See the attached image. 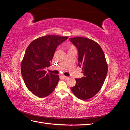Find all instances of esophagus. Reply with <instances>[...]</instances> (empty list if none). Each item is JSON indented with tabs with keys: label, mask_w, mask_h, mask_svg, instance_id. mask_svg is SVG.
I'll use <instances>...</instances> for the list:
<instances>
[{
	"label": "esophagus",
	"mask_w": 130,
	"mask_h": 130,
	"mask_svg": "<svg viewBox=\"0 0 130 130\" xmlns=\"http://www.w3.org/2000/svg\"><path fill=\"white\" fill-rule=\"evenodd\" d=\"M62 78H63V79H68L69 78L68 76H64V75L62 76Z\"/></svg>",
	"instance_id": "esophagus-1"
}]
</instances>
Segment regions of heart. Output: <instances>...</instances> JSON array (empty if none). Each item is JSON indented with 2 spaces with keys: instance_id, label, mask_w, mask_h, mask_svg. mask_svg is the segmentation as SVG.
I'll list each match as a JSON object with an SVG mask.
<instances>
[{
  "instance_id": "b5f03b06",
  "label": "heart",
  "mask_w": 130,
  "mask_h": 130,
  "mask_svg": "<svg viewBox=\"0 0 130 130\" xmlns=\"http://www.w3.org/2000/svg\"><path fill=\"white\" fill-rule=\"evenodd\" d=\"M74 48V47H70V48Z\"/></svg>"
}]
</instances>
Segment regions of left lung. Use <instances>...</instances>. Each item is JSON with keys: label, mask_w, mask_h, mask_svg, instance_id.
I'll return each mask as SVG.
<instances>
[{"label": "left lung", "mask_w": 130, "mask_h": 130, "mask_svg": "<svg viewBox=\"0 0 130 130\" xmlns=\"http://www.w3.org/2000/svg\"><path fill=\"white\" fill-rule=\"evenodd\" d=\"M78 51V65L84 76L75 79L76 85L71 88L82 100L92 98L101 90L106 79L108 65L103 50L98 43L86 37L70 38Z\"/></svg>", "instance_id": "1"}]
</instances>
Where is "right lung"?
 Wrapping results in <instances>:
<instances>
[{
    "mask_svg": "<svg viewBox=\"0 0 130 130\" xmlns=\"http://www.w3.org/2000/svg\"><path fill=\"white\" fill-rule=\"evenodd\" d=\"M68 37L47 35L37 38L27 47L21 62V69L24 83L29 90L44 98L54 90L59 81L58 75L47 73L57 47Z\"/></svg>",
    "mask_w": 130,
    "mask_h": 130,
    "instance_id": "1",
    "label": "right lung"
}]
</instances>
